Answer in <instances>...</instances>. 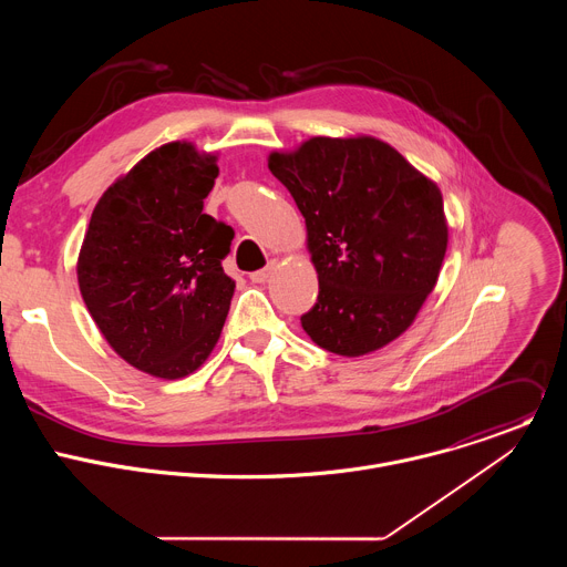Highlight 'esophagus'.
Wrapping results in <instances>:
<instances>
[{"label": "esophagus", "mask_w": 567, "mask_h": 567, "mask_svg": "<svg viewBox=\"0 0 567 567\" xmlns=\"http://www.w3.org/2000/svg\"><path fill=\"white\" fill-rule=\"evenodd\" d=\"M274 269H276V262H269L265 269L249 274V278H251V282H265L274 274Z\"/></svg>", "instance_id": "1"}]
</instances>
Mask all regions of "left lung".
Returning a JSON list of instances; mask_svg holds the SVG:
<instances>
[{
  "mask_svg": "<svg viewBox=\"0 0 567 567\" xmlns=\"http://www.w3.org/2000/svg\"><path fill=\"white\" fill-rule=\"evenodd\" d=\"M307 226L318 300L307 337L363 357L406 332L435 289L449 245L437 184L374 136H311L269 154Z\"/></svg>",
  "mask_w": 567,
  "mask_h": 567,
  "instance_id": "1",
  "label": "left lung"
}]
</instances>
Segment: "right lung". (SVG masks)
I'll list each match as a JSON object with an SVG mask.
<instances>
[{
  "mask_svg": "<svg viewBox=\"0 0 567 567\" xmlns=\"http://www.w3.org/2000/svg\"><path fill=\"white\" fill-rule=\"evenodd\" d=\"M217 154L173 141L99 199L78 287L110 348L156 379L193 374L219 341L235 291L221 269L233 228L204 213Z\"/></svg>",
  "mask_w": 567,
  "mask_h": 567,
  "instance_id": "1",
  "label": "right lung"
}]
</instances>
